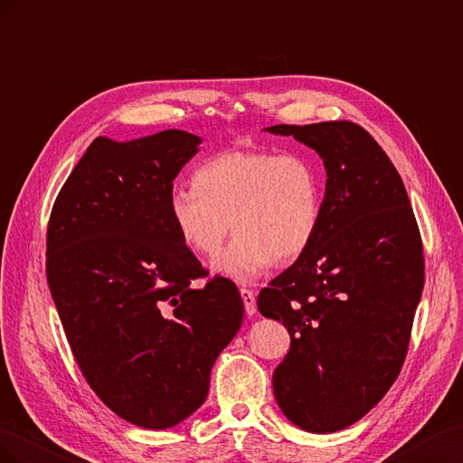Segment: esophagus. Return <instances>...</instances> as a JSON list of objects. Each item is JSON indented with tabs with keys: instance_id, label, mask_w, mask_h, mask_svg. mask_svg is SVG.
<instances>
[{
	"instance_id": "34e87169",
	"label": "esophagus",
	"mask_w": 463,
	"mask_h": 463,
	"mask_svg": "<svg viewBox=\"0 0 463 463\" xmlns=\"http://www.w3.org/2000/svg\"><path fill=\"white\" fill-rule=\"evenodd\" d=\"M241 297H242V300H244V310H246V314L248 316H254L256 314V295H254V290H250V288H241Z\"/></svg>"
}]
</instances>
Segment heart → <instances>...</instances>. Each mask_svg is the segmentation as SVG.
I'll use <instances>...</instances> for the list:
<instances>
[{
    "label": "heart",
    "instance_id": "obj_1",
    "mask_svg": "<svg viewBox=\"0 0 463 463\" xmlns=\"http://www.w3.org/2000/svg\"><path fill=\"white\" fill-rule=\"evenodd\" d=\"M322 176L308 156L268 149H227L195 168L194 186L168 194V215L180 241L217 273L252 283L273 263L293 261L310 248L322 219Z\"/></svg>",
    "mask_w": 463,
    "mask_h": 463
}]
</instances>
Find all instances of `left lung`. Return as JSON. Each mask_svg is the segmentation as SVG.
<instances>
[{
  "label": "left lung",
  "instance_id": "1",
  "mask_svg": "<svg viewBox=\"0 0 463 463\" xmlns=\"http://www.w3.org/2000/svg\"><path fill=\"white\" fill-rule=\"evenodd\" d=\"M322 156L326 195L310 248L258 295L290 347L273 373L283 415L335 432L384 398L405 361L425 258L398 170L353 122L271 126Z\"/></svg>",
  "mask_w": 463,
  "mask_h": 463
}]
</instances>
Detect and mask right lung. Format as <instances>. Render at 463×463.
<instances>
[{"label": "right lung", "instance_id": "add662e5", "mask_svg": "<svg viewBox=\"0 0 463 463\" xmlns=\"http://www.w3.org/2000/svg\"><path fill=\"white\" fill-rule=\"evenodd\" d=\"M202 139L182 129L97 137L61 186L46 234V277L85 380L143 429L188 419L219 353L241 329L239 288L180 241L168 194Z\"/></svg>", "mask_w": 463, "mask_h": 463}]
</instances>
